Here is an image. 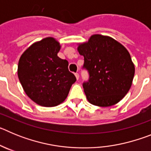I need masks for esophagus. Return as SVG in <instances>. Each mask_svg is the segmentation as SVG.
I'll use <instances>...</instances> for the list:
<instances>
[{"instance_id":"obj_1","label":"esophagus","mask_w":151,"mask_h":151,"mask_svg":"<svg viewBox=\"0 0 151 151\" xmlns=\"http://www.w3.org/2000/svg\"><path fill=\"white\" fill-rule=\"evenodd\" d=\"M75 76H76V78L77 80H78V78H79V74H78V73H75Z\"/></svg>"}]
</instances>
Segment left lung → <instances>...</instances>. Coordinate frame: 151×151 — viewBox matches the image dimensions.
I'll list each match as a JSON object with an SVG mask.
<instances>
[{"mask_svg": "<svg viewBox=\"0 0 151 151\" xmlns=\"http://www.w3.org/2000/svg\"><path fill=\"white\" fill-rule=\"evenodd\" d=\"M83 67L89 73L83 88L89 103L106 107L116 104L129 92L134 76V65L125 47L110 36L93 35L78 44Z\"/></svg>", "mask_w": 151, "mask_h": 151, "instance_id": "obj_1", "label": "left lung"}]
</instances>
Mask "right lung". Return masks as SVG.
Returning <instances> with one entry per match:
<instances>
[{"mask_svg":"<svg viewBox=\"0 0 151 151\" xmlns=\"http://www.w3.org/2000/svg\"><path fill=\"white\" fill-rule=\"evenodd\" d=\"M60 44L53 37L36 41L21 55L17 74L24 91L35 104L52 107L65 101L76 81L69 63L57 54Z\"/></svg>","mask_w":151,"mask_h":151,"instance_id":"right-lung-1","label":"right lung"}]
</instances>
